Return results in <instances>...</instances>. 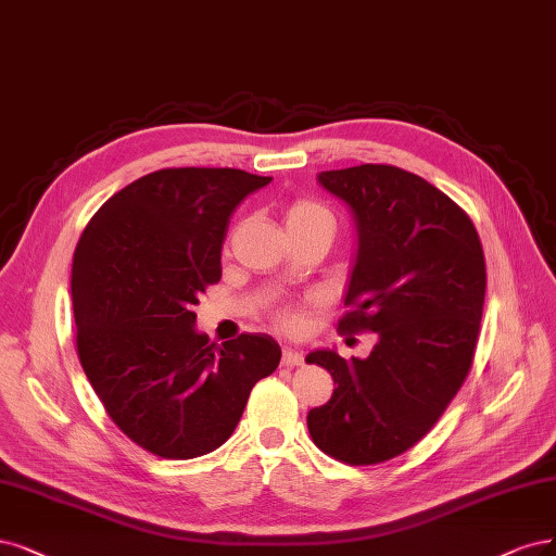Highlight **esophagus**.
Returning a JSON list of instances; mask_svg holds the SVG:
<instances>
[{
	"label": "esophagus",
	"instance_id": "obj_1",
	"mask_svg": "<svg viewBox=\"0 0 556 556\" xmlns=\"http://www.w3.org/2000/svg\"><path fill=\"white\" fill-rule=\"evenodd\" d=\"M280 363H282L285 368H299V366H303V354H299L296 350L285 348V350H282V358H280Z\"/></svg>",
	"mask_w": 556,
	"mask_h": 556
}]
</instances>
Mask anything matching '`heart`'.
<instances>
[{
	"label": "heart",
	"mask_w": 556,
	"mask_h": 556,
	"mask_svg": "<svg viewBox=\"0 0 556 556\" xmlns=\"http://www.w3.org/2000/svg\"><path fill=\"white\" fill-rule=\"evenodd\" d=\"M317 218H331L327 206H321L313 200H294L290 206H287V225H296V223H308V220H317ZM276 324L282 331L296 333L301 331L305 324H308V317H305L303 311L299 308H280L276 313Z\"/></svg>",
	"instance_id": "heart-1"
}]
</instances>
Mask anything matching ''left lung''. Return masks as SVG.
<instances>
[{
  "label": "left lung",
  "mask_w": 556,
  "mask_h": 556,
  "mask_svg": "<svg viewBox=\"0 0 556 556\" xmlns=\"http://www.w3.org/2000/svg\"><path fill=\"white\" fill-rule=\"evenodd\" d=\"M350 204L358 255L340 333H377L368 358L317 350L308 363L338 387L308 412L319 451L379 465L424 439L471 370L485 301V255L471 218L442 190L395 165L321 172Z\"/></svg>",
  "instance_id": "obj_1"
}]
</instances>
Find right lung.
I'll use <instances>...</instances> for the list:
<instances>
[{
  "label": "right lung",
  "mask_w": 556,
  "mask_h": 556,
  "mask_svg": "<svg viewBox=\"0 0 556 556\" xmlns=\"http://www.w3.org/2000/svg\"><path fill=\"white\" fill-rule=\"evenodd\" d=\"M271 177L165 167L114 193L75 245V350L93 393L130 442L165 460L212 453L280 363L269 336L223 344L195 331L200 294L220 280L229 216Z\"/></svg>",
  "instance_id": "1"
}]
</instances>
